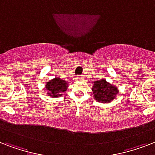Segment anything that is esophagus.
Returning <instances> with one entry per match:
<instances>
[{"instance_id":"1","label":"esophagus","mask_w":155,"mask_h":155,"mask_svg":"<svg viewBox=\"0 0 155 155\" xmlns=\"http://www.w3.org/2000/svg\"><path fill=\"white\" fill-rule=\"evenodd\" d=\"M80 79H81V78H80V77H77V78H76V80H80Z\"/></svg>"}]
</instances>
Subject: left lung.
Here are the masks:
<instances>
[{
	"label": "left lung",
	"instance_id": "left-lung-1",
	"mask_svg": "<svg viewBox=\"0 0 155 155\" xmlns=\"http://www.w3.org/2000/svg\"><path fill=\"white\" fill-rule=\"evenodd\" d=\"M92 92L96 101L101 103H109L114 100L118 93V89L114 85L104 80H98L92 86Z\"/></svg>",
	"mask_w": 155,
	"mask_h": 155
}]
</instances>
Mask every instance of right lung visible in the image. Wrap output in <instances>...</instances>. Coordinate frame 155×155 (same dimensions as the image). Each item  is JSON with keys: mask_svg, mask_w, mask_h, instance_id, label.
Listing matches in <instances>:
<instances>
[{"mask_svg": "<svg viewBox=\"0 0 155 155\" xmlns=\"http://www.w3.org/2000/svg\"><path fill=\"white\" fill-rule=\"evenodd\" d=\"M46 89L48 96L52 97H59L62 96V92H64L68 89V84L65 80L58 77H55L50 80L46 84Z\"/></svg>", "mask_w": 155, "mask_h": 155, "instance_id": "add662e5", "label": "right lung"}]
</instances>
